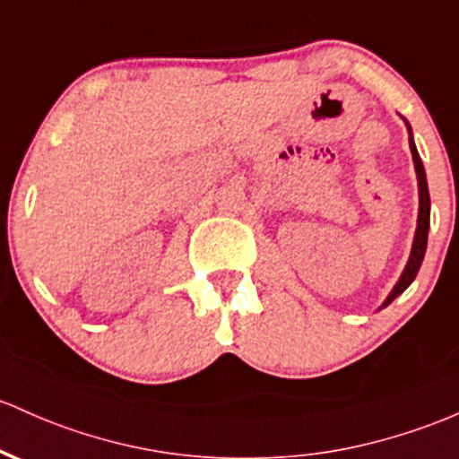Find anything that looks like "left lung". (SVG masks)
Masks as SVG:
<instances>
[{
	"label": "left lung",
	"instance_id": "8db88e82",
	"mask_svg": "<svg viewBox=\"0 0 459 459\" xmlns=\"http://www.w3.org/2000/svg\"><path fill=\"white\" fill-rule=\"evenodd\" d=\"M407 133H410V150L411 156H414V168H416V176H418V195H420V209H418V229H416V238H414V246H411V255L410 261H407L405 270H403L399 283L394 285V290L390 291V296L385 299L384 307H387L396 296L403 294V291L410 287L411 281L416 279L418 270H420L422 256H425L427 250V235H429V189H427V176H425V168H422L420 156L416 152V145L411 141V128L407 124Z\"/></svg>",
	"mask_w": 459,
	"mask_h": 459
}]
</instances>
